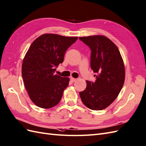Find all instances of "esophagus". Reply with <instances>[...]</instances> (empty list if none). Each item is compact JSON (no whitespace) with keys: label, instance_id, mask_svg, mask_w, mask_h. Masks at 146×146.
Segmentation results:
<instances>
[{"label":"esophagus","instance_id":"1","mask_svg":"<svg viewBox=\"0 0 146 146\" xmlns=\"http://www.w3.org/2000/svg\"><path fill=\"white\" fill-rule=\"evenodd\" d=\"M70 80H71V81L72 82H75V81H76V79H75V78H71V79H70Z\"/></svg>","mask_w":146,"mask_h":146}]
</instances>
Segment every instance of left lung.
<instances>
[{
  "mask_svg": "<svg viewBox=\"0 0 146 146\" xmlns=\"http://www.w3.org/2000/svg\"><path fill=\"white\" fill-rule=\"evenodd\" d=\"M90 47L91 67L96 76L94 83L86 81V88L80 92L89 109L101 110L109 107L120 92L125 79L124 62L117 46L102 35L80 37Z\"/></svg>",
  "mask_w": 146,
  "mask_h": 146,
  "instance_id": "obj_1",
  "label": "left lung"
}]
</instances>
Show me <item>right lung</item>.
<instances>
[{"label": "right lung", "instance_id": "1", "mask_svg": "<svg viewBox=\"0 0 146 146\" xmlns=\"http://www.w3.org/2000/svg\"><path fill=\"white\" fill-rule=\"evenodd\" d=\"M78 37L44 34L29 47L23 58L21 74L29 98L37 107L50 109L59 103L70 79L54 72L68 48Z\"/></svg>", "mask_w": 146, "mask_h": 146}]
</instances>
